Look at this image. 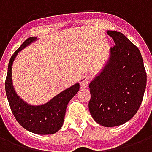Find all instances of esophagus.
Listing matches in <instances>:
<instances>
[{"mask_svg":"<svg viewBox=\"0 0 152 152\" xmlns=\"http://www.w3.org/2000/svg\"><path fill=\"white\" fill-rule=\"evenodd\" d=\"M89 80H90V78H89V76H83L80 79V86L81 88H86L87 86H88V84H89Z\"/></svg>","mask_w":152,"mask_h":152,"instance_id":"34e87169","label":"esophagus"}]
</instances>
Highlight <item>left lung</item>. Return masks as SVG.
<instances>
[{"mask_svg": "<svg viewBox=\"0 0 152 152\" xmlns=\"http://www.w3.org/2000/svg\"><path fill=\"white\" fill-rule=\"evenodd\" d=\"M115 45L101 73L89 84V110L105 127L124 124L136 114L147 86V72L138 48L120 31H107Z\"/></svg>", "mask_w": 152, "mask_h": 152, "instance_id": "left-lung-1", "label": "left lung"}]
</instances>
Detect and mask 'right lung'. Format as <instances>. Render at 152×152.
<instances>
[{
	"label": "right lung",
	"instance_id": "1",
	"mask_svg": "<svg viewBox=\"0 0 152 152\" xmlns=\"http://www.w3.org/2000/svg\"><path fill=\"white\" fill-rule=\"evenodd\" d=\"M36 40L37 37H33L28 38L10 58L5 79V92L12 113L20 125L34 134H53L62 127L66 106L79 91L80 86L76 83L40 106L29 105L17 95L12 84V65L18 52Z\"/></svg>",
	"mask_w": 152,
	"mask_h": 152
}]
</instances>
